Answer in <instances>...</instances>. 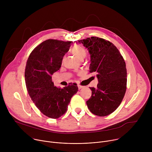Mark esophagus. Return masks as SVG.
<instances>
[{"mask_svg": "<svg viewBox=\"0 0 152 152\" xmlns=\"http://www.w3.org/2000/svg\"><path fill=\"white\" fill-rule=\"evenodd\" d=\"M77 86H78V88H79V90L81 89V88H83V86L80 85H77Z\"/></svg>", "mask_w": 152, "mask_h": 152, "instance_id": "esophagus-1", "label": "esophagus"}]
</instances>
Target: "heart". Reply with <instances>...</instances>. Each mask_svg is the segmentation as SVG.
<instances>
[{
    "label": "heart",
    "instance_id": "1",
    "mask_svg": "<svg viewBox=\"0 0 152 152\" xmlns=\"http://www.w3.org/2000/svg\"><path fill=\"white\" fill-rule=\"evenodd\" d=\"M71 52L73 55H74L77 58L80 60L83 59L87 54L86 49L82 46L76 45L71 49Z\"/></svg>",
    "mask_w": 152,
    "mask_h": 152
}]
</instances>
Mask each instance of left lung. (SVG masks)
I'll return each instance as SVG.
<instances>
[{
	"label": "left lung",
	"instance_id": "left-lung-1",
	"mask_svg": "<svg viewBox=\"0 0 152 152\" xmlns=\"http://www.w3.org/2000/svg\"><path fill=\"white\" fill-rule=\"evenodd\" d=\"M79 42L91 55L90 72H96L97 88L90 87L92 94L86 101L90 111L96 115H110L120 106L126 91L127 70L125 61L112 42L91 37Z\"/></svg>",
	"mask_w": 152,
	"mask_h": 152
}]
</instances>
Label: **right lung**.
I'll use <instances>...</instances> for the list:
<instances>
[{"label": "right lung", "mask_w": 152, "mask_h": 152, "mask_svg": "<svg viewBox=\"0 0 152 152\" xmlns=\"http://www.w3.org/2000/svg\"><path fill=\"white\" fill-rule=\"evenodd\" d=\"M72 42L47 39L32 51L26 62L25 79L28 94L40 112L51 118H58L66 113L71 98L78 90L75 83L58 88L52 79Z\"/></svg>", "instance_id": "add662e5"}]
</instances>
